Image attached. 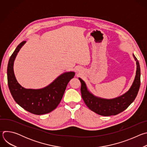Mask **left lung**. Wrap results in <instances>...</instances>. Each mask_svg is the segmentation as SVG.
I'll return each instance as SVG.
<instances>
[{"label": "left lung", "mask_w": 147, "mask_h": 147, "mask_svg": "<svg viewBox=\"0 0 147 147\" xmlns=\"http://www.w3.org/2000/svg\"><path fill=\"white\" fill-rule=\"evenodd\" d=\"M133 56L137 63V71L134 81L129 91L118 98L105 99L95 96L87 90L84 81L79 78L81 83V96L90 110L103 116L116 115L126 109L134 100L140 87L141 71L138 60L134 55Z\"/></svg>", "instance_id": "obj_1"}]
</instances>
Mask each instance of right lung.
I'll use <instances>...</instances> for the list:
<instances>
[{"mask_svg":"<svg viewBox=\"0 0 147 147\" xmlns=\"http://www.w3.org/2000/svg\"><path fill=\"white\" fill-rule=\"evenodd\" d=\"M26 43L23 41L16 48L10 57L7 66V82L10 93L17 104L26 111L37 115L50 113L56 108L65 93L74 72L65 73L58 77L50 85L39 90L26 89L16 80L13 63L20 48Z\"/></svg>","mask_w":147,"mask_h":147,"instance_id":"1","label":"right lung"}]
</instances>
